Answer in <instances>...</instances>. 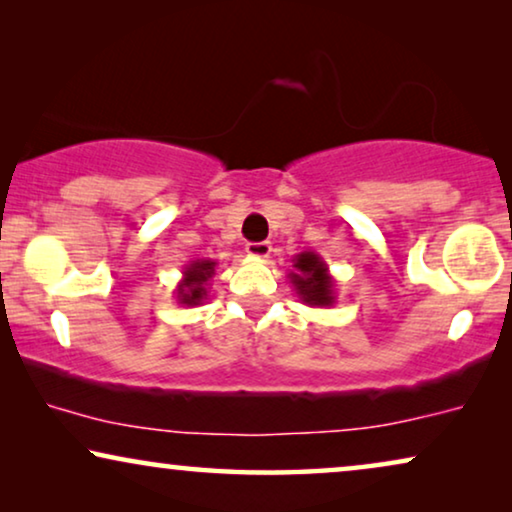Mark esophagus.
<instances>
[{
	"instance_id": "1",
	"label": "esophagus",
	"mask_w": 512,
	"mask_h": 512,
	"mask_svg": "<svg viewBox=\"0 0 512 512\" xmlns=\"http://www.w3.org/2000/svg\"><path fill=\"white\" fill-rule=\"evenodd\" d=\"M270 242H249L247 244V254L251 258H268L270 256Z\"/></svg>"
}]
</instances>
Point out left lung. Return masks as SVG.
I'll list each match as a JSON object with an SVG mask.
<instances>
[{
	"mask_svg": "<svg viewBox=\"0 0 512 512\" xmlns=\"http://www.w3.org/2000/svg\"><path fill=\"white\" fill-rule=\"evenodd\" d=\"M291 263L293 270L289 272V279L300 303L310 307H333L338 303L335 279L324 258L314 251H303V254L293 256Z\"/></svg>",
	"mask_w": 512,
	"mask_h": 512,
	"instance_id": "1",
	"label": "left lung"
}]
</instances>
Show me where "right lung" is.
Listing matches in <instances>:
<instances>
[{
  "label": "right lung",
  "instance_id": "add662e5",
  "mask_svg": "<svg viewBox=\"0 0 512 512\" xmlns=\"http://www.w3.org/2000/svg\"><path fill=\"white\" fill-rule=\"evenodd\" d=\"M216 275V261L212 258H195L181 272V279L174 289V298L179 305L198 307L207 300L209 286Z\"/></svg>",
  "mask_w": 512,
  "mask_h": 512
}]
</instances>
